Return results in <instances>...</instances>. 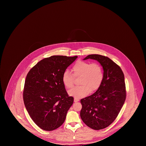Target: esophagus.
Returning a JSON list of instances; mask_svg holds the SVG:
<instances>
[{"label": "esophagus", "instance_id": "34e87169", "mask_svg": "<svg viewBox=\"0 0 146 146\" xmlns=\"http://www.w3.org/2000/svg\"><path fill=\"white\" fill-rule=\"evenodd\" d=\"M79 101V99H78V98H75L74 99V102H78Z\"/></svg>", "mask_w": 146, "mask_h": 146}]
</instances>
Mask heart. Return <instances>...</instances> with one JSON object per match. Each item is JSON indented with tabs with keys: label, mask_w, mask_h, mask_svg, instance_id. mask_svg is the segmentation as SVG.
<instances>
[{
	"label": "heart",
	"mask_w": 146,
	"mask_h": 146,
	"mask_svg": "<svg viewBox=\"0 0 146 146\" xmlns=\"http://www.w3.org/2000/svg\"><path fill=\"white\" fill-rule=\"evenodd\" d=\"M71 70L73 75L68 70L63 73L62 81L64 87L69 89L73 86L74 77H80L79 84L81 85L69 91L68 94L71 96L76 98L85 97L91 92L97 91L102 83L104 71L101 66L98 63H91L78 61L73 66Z\"/></svg>",
	"instance_id": "1"
}]
</instances>
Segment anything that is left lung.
Segmentation results:
<instances>
[{
    "mask_svg": "<svg viewBox=\"0 0 146 146\" xmlns=\"http://www.w3.org/2000/svg\"><path fill=\"white\" fill-rule=\"evenodd\" d=\"M89 58L100 63L104 76L100 88L92 95L80 100V117L88 126L98 130L111 124L125 102L124 75L118 64L106 56L92 54L84 60Z\"/></svg>",
    "mask_w": 146,
    "mask_h": 146,
    "instance_id": "left-lung-1",
    "label": "left lung"
}]
</instances>
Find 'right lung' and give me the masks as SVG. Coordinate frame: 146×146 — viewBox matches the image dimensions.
Returning a JSON list of instances; mask_svg holds the SVG:
<instances>
[{"label": "right lung", "instance_id": "right-lung-1", "mask_svg": "<svg viewBox=\"0 0 146 146\" xmlns=\"http://www.w3.org/2000/svg\"><path fill=\"white\" fill-rule=\"evenodd\" d=\"M77 56H52L37 63L26 76L23 98L35 124L45 131H52L64 123L74 98L62 81L63 72Z\"/></svg>", "mask_w": 146, "mask_h": 146}]
</instances>
